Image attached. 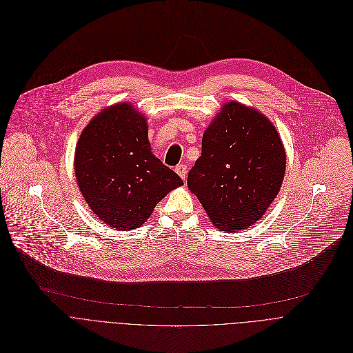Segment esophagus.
I'll list each match as a JSON object with an SVG mask.
<instances>
[{"label": "esophagus", "instance_id": "esophagus-1", "mask_svg": "<svg viewBox=\"0 0 353 353\" xmlns=\"http://www.w3.org/2000/svg\"><path fill=\"white\" fill-rule=\"evenodd\" d=\"M175 171H176V174L185 181V178H186V174H188V167L185 165V164H178L176 167H175Z\"/></svg>", "mask_w": 353, "mask_h": 353}]
</instances>
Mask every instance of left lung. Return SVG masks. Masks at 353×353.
Segmentation results:
<instances>
[{
  "label": "left lung",
  "mask_w": 353,
  "mask_h": 353,
  "mask_svg": "<svg viewBox=\"0 0 353 353\" xmlns=\"http://www.w3.org/2000/svg\"><path fill=\"white\" fill-rule=\"evenodd\" d=\"M285 164L274 125L257 110L231 101L204 130L188 188L216 228L238 232L261 219L283 185Z\"/></svg>",
  "instance_id": "left-lung-1"
}]
</instances>
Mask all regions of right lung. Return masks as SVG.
I'll list each match as a JSON object with an SVG mask.
<instances>
[{
    "instance_id": "obj_1",
    "label": "right lung",
    "mask_w": 353,
    "mask_h": 353,
    "mask_svg": "<svg viewBox=\"0 0 353 353\" xmlns=\"http://www.w3.org/2000/svg\"><path fill=\"white\" fill-rule=\"evenodd\" d=\"M75 175L93 213L118 231L139 228L167 193L183 185L152 153L146 118L129 103L103 110L83 129Z\"/></svg>"
}]
</instances>
